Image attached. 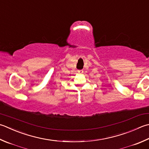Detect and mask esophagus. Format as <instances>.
Segmentation results:
<instances>
[{
	"label": "esophagus",
	"instance_id": "34e87169",
	"mask_svg": "<svg viewBox=\"0 0 149 149\" xmlns=\"http://www.w3.org/2000/svg\"><path fill=\"white\" fill-rule=\"evenodd\" d=\"M79 74H83V70H79L77 71Z\"/></svg>",
	"mask_w": 149,
	"mask_h": 149
}]
</instances>
